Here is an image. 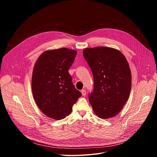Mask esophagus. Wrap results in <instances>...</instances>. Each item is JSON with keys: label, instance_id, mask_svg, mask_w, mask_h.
Segmentation results:
<instances>
[{"label": "esophagus", "instance_id": "esophagus-1", "mask_svg": "<svg viewBox=\"0 0 157 157\" xmlns=\"http://www.w3.org/2000/svg\"><path fill=\"white\" fill-rule=\"evenodd\" d=\"M81 93H82V96H85L86 95V90L85 89H82V90L81 91Z\"/></svg>", "mask_w": 157, "mask_h": 157}]
</instances>
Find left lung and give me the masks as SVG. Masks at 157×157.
<instances>
[{"mask_svg": "<svg viewBox=\"0 0 157 157\" xmlns=\"http://www.w3.org/2000/svg\"><path fill=\"white\" fill-rule=\"evenodd\" d=\"M83 56L92 71L94 89L89 101L102 119L116 116L127 101L132 75L127 60L119 50L105 47L85 48Z\"/></svg>", "mask_w": 157, "mask_h": 157, "instance_id": "obj_1", "label": "left lung"}]
</instances>
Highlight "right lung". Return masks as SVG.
Returning <instances> with one entry per match:
<instances>
[{
    "instance_id": "obj_1",
    "label": "right lung",
    "mask_w": 157,
    "mask_h": 157,
    "mask_svg": "<svg viewBox=\"0 0 157 157\" xmlns=\"http://www.w3.org/2000/svg\"><path fill=\"white\" fill-rule=\"evenodd\" d=\"M76 53L66 48L46 51L34 66L33 96L42 113L52 119L60 120L68 116L82 95L73 85L68 72Z\"/></svg>"
}]
</instances>
